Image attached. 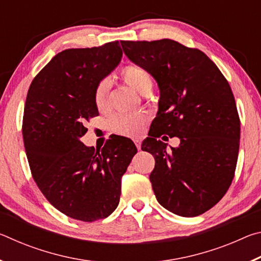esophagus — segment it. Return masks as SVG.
Returning <instances> with one entry per match:
<instances>
[{"mask_svg":"<svg viewBox=\"0 0 261 261\" xmlns=\"http://www.w3.org/2000/svg\"><path fill=\"white\" fill-rule=\"evenodd\" d=\"M134 141H135V144H136L137 148L140 149V146H141V140H140V139H138V138H136Z\"/></svg>","mask_w":261,"mask_h":261,"instance_id":"esophagus-1","label":"esophagus"}]
</instances>
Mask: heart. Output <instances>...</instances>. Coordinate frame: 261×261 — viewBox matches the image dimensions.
Masks as SVG:
<instances>
[{"label": "heart", "instance_id": "heart-1", "mask_svg": "<svg viewBox=\"0 0 261 261\" xmlns=\"http://www.w3.org/2000/svg\"><path fill=\"white\" fill-rule=\"evenodd\" d=\"M121 76L126 85L143 95L152 91L153 77L147 69L138 64H127L122 69ZM110 83L103 79L98 83L94 90V103L99 110L107 108L109 102ZM147 118L144 115H115L109 121L110 130L122 136H138L143 132Z\"/></svg>", "mask_w": 261, "mask_h": 261}]
</instances>
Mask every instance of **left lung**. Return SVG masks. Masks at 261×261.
Returning a JSON list of instances; mask_svg holds the SVG:
<instances>
[{"mask_svg": "<svg viewBox=\"0 0 261 261\" xmlns=\"http://www.w3.org/2000/svg\"><path fill=\"white\" fill-rule=\"evenodd\" d=\"M131 62L147 69L160 90L159 110L143 151L155 159L149 175L159 204L192 218L222 199L232 182L241 121L227 79L208 56L170 39L121 41ZM178 136L166 151L157 138Z\"/></svg>", "mask_w": 261, "mask_h": 261, "instance_id": "obj_1", "label": "left lung"}]
</instances>
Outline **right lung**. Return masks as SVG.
Here are the masks:
<instances>
[{"mask_svg":"<svg viewBox=\"0 0 261 261\" xmlns=\"http://www.w3.org/2000/svg\"><path fill=\"white\" fill-rule=\"evenodd\" d=\"M122 55L118 41L65 49L35 76L26 96L23 138L33 179L56 210L84 222L116 210L121 178L137 153L121 136L96 152L81 141L85 123L99 115L95 86Z\"/></svg>","mask_w":261,"mask_h":261,"instance_id":"right-lung-1","label":"right lung"}]
</instances>
